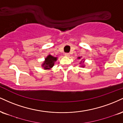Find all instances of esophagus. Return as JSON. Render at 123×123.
I'll use <instances>...</instances> for the list:
<instances>
[{"label": "esophagus", "mask_w": 123, "mask_h": 123, "mask_svg": "<svg viewBox=\"0 0 123 123\" xmlns=\"http://www.w3.org/2000/svg\"><path fill=\"white\" fill-rule=\"evenodd\" d=\"M65 57H69V56H70V54H69V53H65Z\"/></svg>", "instance_id": "34e87169"}]
</instances>
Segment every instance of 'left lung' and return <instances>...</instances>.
Returning <instances> with one entry per match:
<instances>
[{
    "instance_id": "1",
    "label": "left lung",
    "mask_w": 123,
    "mask_h": 123,
    "mask_svg": "<svg viewBox=\"0 0 123 123\" xmlns=\"http://www.w3.org/2000/svg\"><path fill=\"white\" fill-rule=\"evenodd\" d=\"M81 57H78L77 58V59H81ZM84 61H85L84 59H82V60L80 61V64H83V63H84ZM80 66H81V67L84 68V67H85V65H81Z\"/></svg>"
}]
</instances>
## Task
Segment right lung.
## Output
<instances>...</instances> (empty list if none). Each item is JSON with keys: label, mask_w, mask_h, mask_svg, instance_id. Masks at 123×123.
Masks as SVG:
<instances>
[{"label": "right lung", "mask_w": 123, "mask_h": 123, "mask_svg": "<svg viewBox=\"0 0 123 123\" xmlns=\"http://www.w3.org/2000/svg\"><path fill=\"white\" fill-rule=\"evenodd\" d=\"M58 58L53 57V55L49 54L45 58V61L42 63L41 66L43 68V69H50L54 65V63L57 61Z\"/></svg>", "instance_id": "right-lung-1"}]
</instances>
